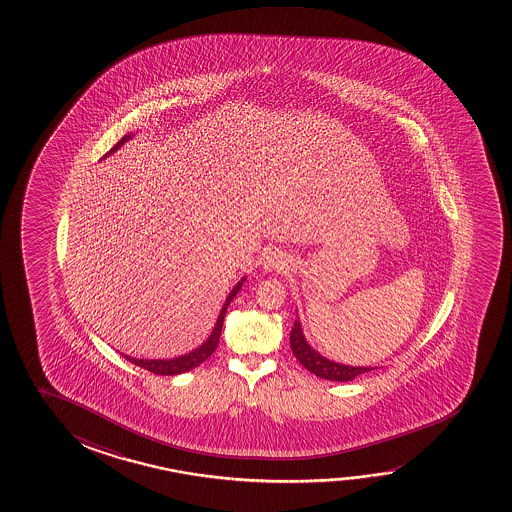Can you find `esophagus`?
<instances>
[{
  "instance_id": "1",
  "label": "esophagus",
  "mask_w": 512,
  "mask_h": 512,
  "mask_svg": "<svg viewBox=\"0 0 512 512\" xmlns=\"http://www.w3.org/2000/svg\"><path fill=\"white\" fill-rule=\"evenodd\" d=\"M287 266V257L281 252H269L264 257V267L269 271H280L283 267Z\"/></svg>"
}]
</instances>
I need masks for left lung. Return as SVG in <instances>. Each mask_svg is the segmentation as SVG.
<instances>
[{
  "mask_svg": "<svg viewBox=\"0 0 512 512\" xmlns=\"http://www.w3.org/2000/svg\"><path fill=\"white\" fill-rule=\"evenodd\" d=\"M290 348L294 351L295 358L301 362L309 372H313L318 378L329 381H351L364 372H371L374 367H353V365L337 364L329 358L322 357L318 351L309 346L306 337L302 334L301 323L295 320L292 332H290Z\"/></svg>",
  "mask_w": 512,
  "mask_h": 512,
  "instance_id": "8db88e82",
  "label": "left lung"
}]
</instances>
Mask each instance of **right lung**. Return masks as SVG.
Masks as SVG:
<instances>
[{"instance_id":"add662e5","label":"right lung","mask_w":512,"mask_h":512,"mask_svg":"<svg viewBox=\"0 0 512 512\" xmlns=\"http://www.w3.org/2000/svg\"><path fill=\"white\" fill-rule=\"evenodd\" d=\"M131 136L127 134L124 136L122 140L115 145V147L108 152L106 155L112 154V152H117L127 140H129ZM246 278L239 281L236 287L232 288L231 294L229 297L225 299V304L220 309V315H218L217 323H215V329L211 332L210 337L204 341L197 350H192L187 355H182V357L169 358V360H145V358H133L127 357V355H122V357L129 360L131 364L138 365L141 369H147V371L154 372V374H159V376H176V374H182V372L190 371V369H194L199 364H203L206 358L211 357L213 355V351L217 350L218 339H220V334H222V325H224L225 311H227V306L231 304L232 299L236 297V294L239 292V288L243 287V281Z\"/></svg>"}]
</instances>
